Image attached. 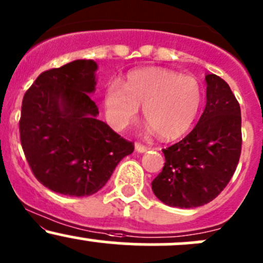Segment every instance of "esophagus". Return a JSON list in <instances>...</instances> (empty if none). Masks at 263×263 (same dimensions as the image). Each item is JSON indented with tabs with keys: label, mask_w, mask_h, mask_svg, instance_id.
Here are the masks:
<instances>
[{
	"label": "esophagus",
	"mask_w": 263,
	"mask_h": 263,
	"mask_svg": "<svg viewBox=\"0 0 263 263\" xmlns=\"http://www.w3.org/2000/svg\"><path fill=\"white\" fill-rule=\"evenodd\" d=\"M135 148H136V151H139V153H146V151L150 150V147H148V146L143 145V143H141V142L135 143Z\"/></svg>",
	"instance_id": "1"
}]
</instances>
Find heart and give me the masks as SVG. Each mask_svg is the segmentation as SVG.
<instances>
[{
    "label": "heart",
    "mask_w": 263,
    "mask_h": 263,
    "mask_svg": "<svg viewBox=\"0 0 263 263\" xmlns=\"http://www.w3.org/2000/svg\"><path fill=\"white\" fill-rule=\"evenodd\" d=\"M203 102L194 77L165 68H145L128 73L122 82L104 89L107 120L116 128L134 122L143 106V118L161 139H176L192 127Z\"/></svg>",
    "instance_id": "b5f03b06"
}]
</instances>
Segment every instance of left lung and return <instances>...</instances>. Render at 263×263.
Returning a JSON list of instances; mask_svg holds the SVG:
<instances>
[{
    "instance_id": "1",
    "label": "left lung",
    "mask_w": 263,
    "mask_h": 263,
    "mask_svg": "<svg viewBox=\"0 0 263 263\" xmlns=\"http://www.w3.org/2000/svg\"><path fill=\"white\" fill-rule=\"evenodd\" d=\"M206 106L187 136L162 150L165 165L151 182L162 203L179 208L204 205L233 176L242 150L241 107L228 83L208 74Z\"/></svg>"
}]
</instances>
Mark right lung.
Here are the masks:
<instances>
[{"instance_id":"add662e5","label":"right lung","mask_w":263,"mask_h":263,"mask_svg":"<svg viewBox=\"0 0 263 263\" xmlns=\"http://www.w3.org/2000/svg\"><path fill=\"white\" fill-rule=\"evenodd\" d=\"M97 63L74 60L43 71L26 90L18 122L22 150L44 186L88 197L106 185L134 142L97 120Z\"/></svg>"}]
</instances>
